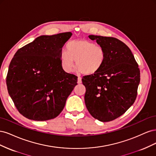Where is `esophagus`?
Here are the masks:
<instances>
[{
  "label": "esophagus",
  "mask_w": 156,
  "mask_h": 156,
  "mask_svg": "<svg viewBox=\"0 0 156 156\" xmlns=\"http://www.w3.org/2000/svg\"><path fill=\"white\" fill-rule=\"evenodd\" d=\"M81 83H82V78H81V77L79 76L78 78H77V83L78 84H81Z\"/></svg>",
  "instance_id": "obj_1"
}]
</instances>
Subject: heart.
<instances>
[{
  "mask_svg": "<svg viewBox=\"0 0 156 156\" xmlns=\"http://www.w3.org/2000/svg\"><path fill=\"white\" fill-rule=\"evenodd\" d=\"M60 63L68 72H73L76 66L84 75H93L100 71L106 60L105 51L101 45L87 40L69 41L60 56Z\"/></svg>",
  "mask_w": 156,
  "mask_h": 156,
  "instance_id": "heart-1",
  "label": "heart"
}]
</instances>
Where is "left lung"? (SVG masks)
Listing matches in <instances>:
<instances>
[{"instance_id":"obj_1","label":"left lung","mask_w":156,"mask_h":156,"mask_svg":"<svg viewBox=\"0 0 156 156\" xmlns=\"http://www.w3.org/2000/svg\"><path fill=\"white\" fill-rule=\"evenodd\" d=\"M88 37L104 49L106 60L98 72L83 76L84 101L94 119L110 122L133 104L140 83V70L131 50L120 40L101 36Z\"/></svg>"}]
</instances>
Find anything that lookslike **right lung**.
Segmentation results:
<instances>
[{
	"mask_svg": "<svg viewBox=\"0 0 156 156\" xmlns=\"http://www.w3.org/2000/svg\"><path fill=\"white\" fill-rule=\"evenodd\" d=\"M72 35L67 32L39 36L14 55L6 85L17 111L27 119L45 121L58 116L77 84V77L65 72L60 60Z\"/></svg>",
	"mask_w": 156,
	"mask_h": 156,
	"instance_id": "1",
	"label": "right lung"
}]
</instances>
